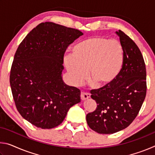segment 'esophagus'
<instances>
[{
  "label": "esophagus",
  "instance_id": "esophagus-1",
  "mask_svg": "<svg viewBox=\"0 0 155 155\" xmlns=\"http://www.w3.org/2000/svg\"><path fill=\"white\" fill-rule=\"evenodd\" d=\"M90 98V94L88 93H85V92H82L81 94V99L82 101H85L88 98Z\"/></svg>",
  "mask_w": 155,
  "mask_h": 155
}]
</instances>
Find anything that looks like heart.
<instances>
[{
  "instance_id": "1",
  "label": "heart",
  "mask_w": 155,
  "mask_h": 155,
  "mask_svg": "<svg viewBox=\"0 0 155 155\" xmlns=\"http://www.w3.org/2000/svg\"><path fill=\"white\" fill-rule=\"evenodd\" d=\"M64 64L75 83L89 78L95 85L111 84L119 75L124 61L120 41L104 37H93L73 47L72 54L64 57Z\"/></svg>"
}]
</instances>
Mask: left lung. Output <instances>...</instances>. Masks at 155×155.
Masks as SVG:
<instances>
[{
    "mask_svg": "<svg viewBox=\"0 0 155 155\" xmlns=\"http://www.w3.org/2000/svg\"><path fill=\"white\" fill-rule=\"evenodd\" d=\"M124 52L122 68L113 82L91 90V98L96 102V110L89 113V127L100 134H112L128 127L137 116L146 94V70L138 46L119 30Z\"/></svg>",
    "mask_w": 155,
    "mask_h": 155,
    "instance_id": "left-lung-1",
    "label": "left lung"
}]
</instances>
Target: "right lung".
Returning <instances> with one entry per match:
<instances>
[{"mask_svg":"<svg viewBox=\"0 0 155 155\" xmlns=\"http://www.w3.org/2000/svg\"><path fill=\"white\" fill-rule=\"evenodd\" d=\"M79 30L51 22L30 31L15 52L10 85L18 112L38 128H52L81 102V91L62 79L68 46L83 35Z\"/></svg>","mask_w":155,"mask_h":155,"instance_id":"obj_1","label":"right lung"}]
</instances>
